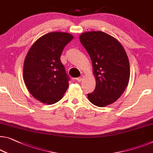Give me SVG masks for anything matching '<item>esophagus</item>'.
Listing matches in <instances>:
<instances>
[{
	"instance_id": "34e87169",
	"label": "esophagus",
	"mask_w": 153,
	"mask_h": 153,
	"mask_svg": "<svg viewBox=\"0 0 153 153\" xmlns=\"http://www.w3.org/2000/svg\"><path fill=\"white\" fill-rule=\"evenodd\" d=\"M83 78H84V76H81L80 77H77V78H76V80H77V82H80L82 81Z\"/></svg>"
}]
</instances>
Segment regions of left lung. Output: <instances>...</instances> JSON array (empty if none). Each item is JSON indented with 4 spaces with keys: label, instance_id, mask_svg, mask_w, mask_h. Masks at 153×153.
<instances>
[{
    "label": "left lung",
    "instance_id": "8db88e82",
    "mask_svg": "<svg viewBox=\"0 0 153 153\" xmlns=\"http://www.w3.org/2000/svg\"><path fill=\"white\" fill-rule=\"evenodd\" d=\"M79 40L92 61L96 85L87 95L94 105L104 107L117 101L128 86L130 65L126 52L116 38L100 31L84 32Z\"/></svg>",
    "mask_w": 153,
    "mask_h": 153
}]
</instances>
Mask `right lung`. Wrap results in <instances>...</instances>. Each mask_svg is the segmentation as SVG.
Here are the masks:
<instances>
[{
  "mask_svg": "<svg viewBox=\"0 0 153 153\" xmlns=\"http://www.w3.org/2000/svg\"><path fill=\"white\" fill-rule=\"evenodd\" d=\"M74 38L69 33H48L38 38L27 54L23 65L25 84L34 98L43 104L60 101L69 87V78L60 56Z\"/></svg>",
  "mask_w": 153,
  "mask_h": 153,
  "instance_id": "obj_1",
  "label": "right lung"
}]
</instances>
